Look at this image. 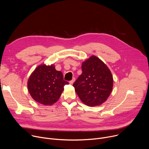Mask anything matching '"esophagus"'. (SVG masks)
<instances>
[{"mask_svg": "<svg viewBox=\"0 0 149 149\" xmlns=\"http://www.w3.org/2000/svg\"><path fill=\"white\" fill-rule=\"evenodd\" d=\"M75 78H72V79L71 81H70V83L71 84H74V82H75Z\"/></svg>", "mask_w": 149, "mask_h": 149, "instance_id": "esophagus-1", "label": "esophagus"}]
</instances>
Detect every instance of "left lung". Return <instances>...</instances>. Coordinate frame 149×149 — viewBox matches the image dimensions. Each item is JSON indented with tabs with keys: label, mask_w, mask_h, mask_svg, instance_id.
Wrapping results in <instances>:
<instances>
[{
	"label": "left lung",
	"mask_w": 149,
	"mask_h": 149,
	"mask_svg": "<svg viewBox=\"0 0 149 149\" xmlns=\"http://www.w3.org/2000/svg\"><path fill=\"white\" fill-rule=\"evenodd\" d=\"M81 75L73 84L81 101L88 106H98L110 96L113 87L112 74L105 63L93 55L82 63Z\"/></svg>",
	"instance_id": "8db88e82"
}]
</instances>
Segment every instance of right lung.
I'll return each instance as SVG.
<instances>
[{
	"label": "right lung",
	"mask_w": 149,
	"mask_h": 149,
	"mask_svg": "<svg viewBox=\"0 0 149 149\" xmlns=\"http://www.w3.org/2000/svg\"><path fill=\"white\" fill-rule=\"evenodd\" d=\"M68 84L63 80V74L56 71L54 64L38 66L30 75L28 81V90L32 98L44 105L55 103Z\"/></svg>",
	"instance_id": "add662e5"
}]
</instances>
